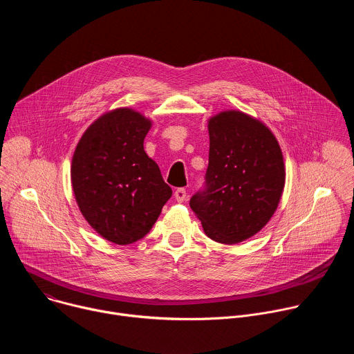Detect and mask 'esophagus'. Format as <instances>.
Segmentation results:
<instances>
[{
  "label": "esophagus",
  "instance_id": "esophagus-1",
  "mask_svg": "<svg viewBox=\"0 0 354 354\" xmlns=\"http://www.w3.org/2000/svg\"><path fill=\"white\" fill-rule=\"evenodd\" d=\"M174 196H175V200L178 201V203H183V201L186 200V190L183 189V187H179V189H176L175 190V193H174Z\"/></svg>",
  "mask_w": 354,
  "mask_h": 354
}]
</instances>
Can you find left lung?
I'll return each mask as SVG.
<instances>
[{
    "label": "left lung",
    "instance_id": "1",
    "mask_svg": "<svg viewBox=\"0 0 354 354\" xmlns=\"http://www.w3.org/2000/svg\"><path fill=\"white\" fill-rule=\"evenodd\" d=\"M206 187L190 209L209 238L234 245L258 234L273 217L286 183L281 148L272 130L241 111L209 119Z\"/></svg>",
    "mask_w": 354,
    "mask_h": 354
}]
</instances>
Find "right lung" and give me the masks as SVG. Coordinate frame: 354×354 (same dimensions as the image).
Instances as JSON below:
<instances>
[{"instance_id": "right-lung-1", "label": "right lung", "mask_w": 354, "mask_h": 354, "mask_svg": "<svg viewBox=\"0 0 354 354\" xmlns=\"http://www.w3.org/2000/svg\"><path fill=\"white\" fill-rule=\"evenodd\" d=\"M151 126L131 108L109 111L85 130L73 156L71 185L81 214L118 245L145 236L172 196L144 151Z\"/></svg>"}]
</instances>
